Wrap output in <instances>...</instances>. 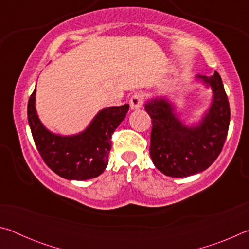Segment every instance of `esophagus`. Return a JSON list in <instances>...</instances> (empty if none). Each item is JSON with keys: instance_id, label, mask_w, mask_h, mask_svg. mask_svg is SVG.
Segmentation results:
<instances>
[{"instance_id": "obj_1", "label": "esophagus", "mask_w": 249, "mask_h": 249, "mask_svg": "<svg viewBox=\"0 0 249 249\" xmlns=\"http://www.w3.org/2000/svg\"><path fill=\"white\" fill-rule=\"evenodd\" d=\"M145 101V95L142 92H136L132 95V98L129 100V105L132 109H138L142 107Z\"/></svg>"}]
</instances>
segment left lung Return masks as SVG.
Listing matches in <instances>:
<instances>
[{"label": "left lung", "mask_w": 249, "mask_h": 249, "mask_svg": "<svg viewBox=\"0 0 249 249\" xmlns=\"http://www.w3.org/2000/svg\"><path fill=\"white\" fill-rule=\"evenodd\" d=\"M213 90V102L201 123L187 127L165 99H153L145 104L153 128L149 154L154 165L163 175L183 178L202 172L212 165L222 151L229 132V99L217 71L211 78L197 75Z\"/></svg>", "instance_id": "1"}]
</instances>
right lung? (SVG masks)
Returning <instances> with one entry per match:
<instances>
[{"label": "right lung", "instance_id": "right-lung-1", "mask_svg": "<svg viewBox=\"0 0 249 249\" xmlns=\"http://www.w3.org/2000/svg\"><path fill=\"white\" fill-rule=\"evenodd\" d=\"M35 94L36 88L28 100V123L46 165L68 180H88L102 174L108 162L112 134L125 119L129 105L104 108L84 132L74 136H59L40 123L35 108Z\"/></svg>", "mask_w": 249, "mask_h": 249}]
</instances>
